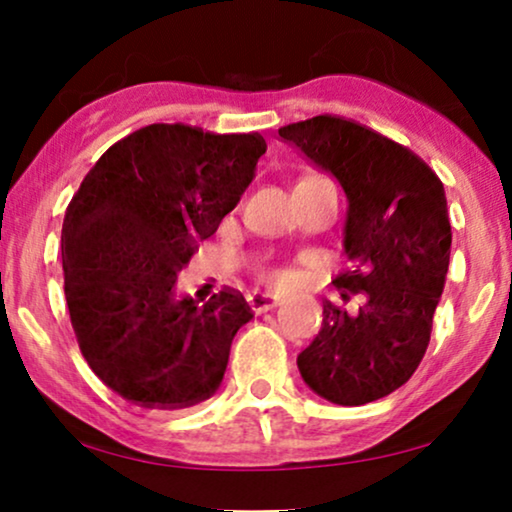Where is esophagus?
Masks as SVG:
<instances>
[{"mask_svg":"<svg viewBox=\"0 0 512 512\" xmlns=\"http://www.w3.org/2000/svg\"><path fill=\"white\" fill-rule=\"evenodd\" d=\"M249 305H251V310L254 312H268V310H272V307H277L279 305V298H275V296H270V293H258V291H254V293H249Z\"/></svg>","mask_w":512,"mask_h":512,"instance_id":"34e87169","label":"esophagus"}]
</instances>
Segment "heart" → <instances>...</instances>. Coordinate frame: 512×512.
<instances>
[{
	"instance_id": "b5f03b06",
	"label": "heart",
	"mask_w": 512,
	"mask_h": 512,
	"mask_svg": "<svg viewBox=\"0 0 512 512\" xmlns=\"http://www.w3.org/2000/svg\"><path fill=\"white\" fill-rule=\"evenodd\" d=\"M300 181H303V179H300ZM256 277L261 279L265 286H270V289H279V291L291 289V286L296 284V279H298L296 272H293L291 268H282V265H258Z\"/></svg>"
}]
</instances>
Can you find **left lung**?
I'll list each match as a JSON object with an SVG mask.
<instances>
[{"label": "left lung", "instance_id": "8db88e82", "mask_svg": "<svg viewBox=\"0 0 512 512\" xmlns=\"http://www.w3.org/2000/svg\"><path fill=\"white\" fill-rule=\"evenodd\" d=\"M312 163L340 181L349 200V268L333 279L342 303L298 354L303 380L338 405L389 396L415 375L445 289L452 226L443 181L408 146L342 116L279 128Z\"/></svg>", "mask_w": 512, "mask_h": 512}]
</instances>
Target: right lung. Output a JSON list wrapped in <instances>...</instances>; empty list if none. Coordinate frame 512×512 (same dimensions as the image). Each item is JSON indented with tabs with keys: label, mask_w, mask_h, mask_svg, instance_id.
I'll use <instances>...</instances> for the list:
<instances>
[{
	"label": "right lung",
	"mask_w": 512,
	"mask_h": 512,
	"mask_svg": "<svg viewBox=\"0 0 512 512\" xmlns=\"http://www.w3.org/2000/svg\"><path fill=\"white\" fill-rule=\"evenodd\" d=\"M265 149L258 132L153 123L109 146L74 193L62 223L69 319L90 370L125 401L181 410L221 384L254 312L230 286L198 305L174 298V282Z\"/></svg>",
	"instance_id": "right-lung-1"
}]
</instances>
